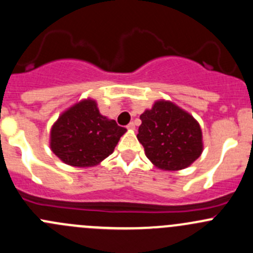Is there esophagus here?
<instances>
[{
	"instance_id": "obj_1",
	"label": "esophagus",
	"mask_w": 253,
	"mask_h": 253,
	"mask_svg": "<svg viewBox=\"0 0 253 253\" xmlns=\"http://www.w3.org/2000/svg\"><path fill=\"white\" fill-rule=\"evenodd\" d=\"M127 128L131 129V131H133V129H136V125H134L133 122H131V124L127 125Z\"/></svg>"
}]
</instances>
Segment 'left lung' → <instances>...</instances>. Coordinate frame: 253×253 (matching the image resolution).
<instances>
[{"mask_svg":"<svg viewBox=\"0 0 253 253\" xmlns=\"http://www.w3.org/2000/svg\"><path fill=\"white\" fill-rule=\"evenodd\" d=\"M141 120L137 138L158 169H185L202 154L200 124L171 101H155L150 110L141 115Z\"/></svg>","mask_w":253,"mask_h":253,"instance_id":"left-lung-1","label":"left lung"}]
</instances>
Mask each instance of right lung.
I'll list each match as a JSON object with an SVG mask.
<instances>
[{
  "mask_svg": "<svg viewBox=\"0 0 253 253\" xmlns=\"http://www.w3.org/2000/svg\"><path fill=\"white\" fill-rule=\"evenodd\" d=\"M127 129L99 112L96 101L84 99L60 115L50 132V148L65 164L98 165L114 152Z\"/></svg>",
  "mask_w": 253,
  "mask_h": 253,
  "instance_id": "right-lung-1",
  "label": "right lung"
}]
</instances>
